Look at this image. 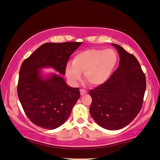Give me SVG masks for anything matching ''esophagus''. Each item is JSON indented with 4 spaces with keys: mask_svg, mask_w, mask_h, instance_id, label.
Masks as SVG:
<instances>
[{
    "mask_svg": "<svg viewBox=\"0 0 160 160\" xmlns=\"http://www.w3.org/2000/svg\"><path fill=\"white\" fill-rule=\"evenodd\" d=\"M80 95H85V94L87 93V91H85V89H80Z\"/></svg>",
    "mask_w": 160,
    "mask_h": 160,
    "instance_id": "1",
    "label": "esophagus"
}]
</instances>
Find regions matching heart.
<instances>
[{
    "label": "heart",
    "instance_id": "obj_1",
    "mask_svg": "<svg viewBox=\"0 0 160 160\" xmlns=\"http://www.w3.org/2000/svg\"><path fill=\"white\" fill-rule=\"evenodd\" d=\"M118 61V53L113 49H88L74 56L72 64L66 67V75L72 82L75 83L81 79L80 74L84 73L88 83L98 86L109 80Z\"/></svg>",
    "mask_w": 160,
    "mask_h": 160
}]
</instances>
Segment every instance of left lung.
Masks as SVG:
<instances>
[{
	"mask_svg": "<svg viewBox=\"0 0 160 160\" xmlns=\"http://www.w3.org/2000/svg\"><path fill=\"white\" fill-rule=\"evenodd\" d=\"M112 46L120 55V64L107 82L89 91L90 114L101 127L119 130L130 124L141 111L147 82L135 56L119 45Z\"/></svg>",
	"mask_w": 160,
	"mask_h": 160,
	"instance_id": "8db88e82",
	"label": "left lung"
}]
</instances>
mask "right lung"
<instances>
[{
  "mask_svg": "<svg viewBox=\"0 0 160 160\" xmlns=\"http://www.w3.org/2000/svg\"><path fill=\"white\" fill-rule=\"evenodd\" d=\"M80 45V42H46L22 62L17 94L26 115L35 125L55 129L70 115L80 96L79 88L68 86L58 74L44 79L39 69L52 67L65 75L69 57Z\"/></svg>",
  "mask_w": 160,
  "mask_h": 160,
  "instance_id": "obj_1",
  "label": "right lung"
}]
</instances>
